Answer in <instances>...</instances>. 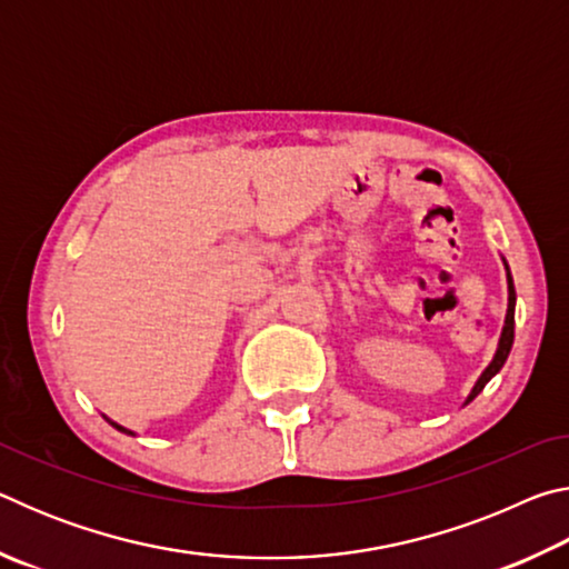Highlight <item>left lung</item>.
<instances>
[{"label": "left lung", "instance_id": "obj_1", "mask_svg": "<svg viewBox=\"0 0 569 569\" xmlns=\"http://www.w3.org/2000/svg\"><path fill=\"white\" fill-rule=\"evenodd\" d=\"M502 263H505V271H507V316H505V326H502V333H499V343H497V351H495V356H492V361H489V366L485 371H481V377L477 379V383L475 387H471V391H469V397H467V401H465V407L467 403L477 397V393L487 387L489 383V379L492 377H497L499 373V369H502L505 366V361H507V356H509V351H512V343H515V303H517V293H515V281H512V273H509V266H507V261L502 258Z\"/></svg>", "mask_w": 569, "mask_h": 569}]
</instances>
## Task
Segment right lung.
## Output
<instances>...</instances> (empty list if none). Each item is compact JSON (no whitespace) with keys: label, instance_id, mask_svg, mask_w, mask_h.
I'll use <instances>...</instances> for the list:
<instances>
[{"label":"right lung","instance_id":"add662e5","mask_svg":"<svg viewBox=\"0 0 569 569\" xmlns=\"http://www.w3.org/2000/svg\"><path fill=\"white\" fill-rule=\"evenodd\" d=\"M102 417H104V413H102ZM104 421H108V423H112V427H114V429H118V431H122V435H130V437H134V431H130V429H124V427H120V423H118V421H112V419H108V417H104Z\"/></svg>","mask_w":569,"mask_h":569}]
</instances>
